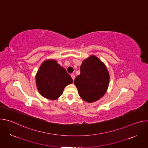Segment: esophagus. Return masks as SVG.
I'll return each mask as SVG.
<instances>
[{"instance_id": "obj_1", "label": "esophagus", "mask_w": 148, "mask_h": 148, "mask_svg": "<svg viewBox=\"0 0 148 148\" xmlns=\"http://www.w3.org/2000/svg\"><path fill=\"white\" fill-rule=\"evenodd\" d=\"M71 78H73V80H74V79H75V75H74V74H71Z\"/></svg>"}]
</instances>
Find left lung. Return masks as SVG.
Listing matches in <instances>:
<instances>
[{"mask_svg":"<svg viewBox=\"0 0 148 148\" xmlns=\"http://www.w3.org/2000/svg\"><path fill=\"white\" fill-rule=\"evenodd\" d=\"M80 71L74 81L79 95L88 102L98 100L106 92L109 85L107 67L97 57L92 56L82 62Z\"/></svg>","mask_w":148,"mask_h":148,"instance_id":"obj_1","label":"left lung"}]
</instances>
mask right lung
Instances as JSON below:
<instances>
[{
  "mask_svg": "<svg viewBox=\"0 0 148 148\" xmlns=\"http://www.w3.org/2000/svg\"><path fill=\"white\" fill-rule=\"evenodd\" d=\"M36 81L40 94L47 99L54 100L62 94L64 88L73 80L56 60H47L40 67Z\"/></svg>",
  "mask_w": 148,
  "mask_h": 148,
  "instance_id": "add662e5",
  "label": "right lung"
}]
</instances>
